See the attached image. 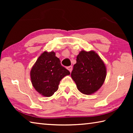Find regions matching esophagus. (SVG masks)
Returning a JSON list of instances; mask_svg holds the SVG:
<instances>
[{"label":"esophagus","instance_id":"1","mask_svg":"<svg viewBox=\"0 0 133 133\" xmlns=\"http://www.w3.org/2000/svg\"><path fill=\"white\" fill-rule=\"evenodd\" d=\"M72 69H73V67H72L71 66H70L69 67H67V69L69 70L70 72H71L72 71Z\"/></svg>","mask_w":133,"mask_h":133}]
</instances>
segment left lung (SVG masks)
<instances>
[{
    "label": "left lung",
    "mask_w": 133,
    "mask_h": 133,
    "mask_svg": "<svg viewBox=\"0 0 133 133\" xmlns=\"http://www.w3.org/2000/svg\"><path fill=\"white\" fill-rule=\"evenodd\" d=\"M78 90L85 94L95 93L102 87L106 77V68L94 51H81L71 73Z\"/></svg>",
    "instance_id": "8db88e82"
}]
</instances>
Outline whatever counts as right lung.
<instances>
[{
  "mask_svg": "<svg viewBox=\"0 0 133 133\" xmlns=\"http://www.w3.org/2000/svg\"><path fill=\"white\" fill-rule=\"evenodd\" d=\"M70 73L62 66L53 51H44L38 58L30 71L31 83L42 95L50 97L57 90L60 80Z\"/></svg>",
  "mask_w": 133,
  "mask_h": 133,
  "instance_id": "right-lung-1",
  "label": "right lung"
}]
</instances>
